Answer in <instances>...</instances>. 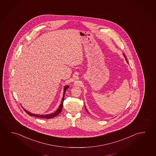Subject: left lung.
I'll use <instances>...</instances> for the list:
<instances>
[{"label": "left lung", "instance_id": "obj_1", "mask_svg": "<svg viewBox=\"0 0 156 156\" xmlns=\"http://www.w3.org/2000/svg\"><path fill=\"white\" fill-rule=\"evenodd\" d=\"M123 55H124V57H125V58H126V61H127V58H126V56H125V55H124V54H123ZM85 109H86V111H87V112H88V111H87V108H85Z\"/></svg>", "mask_w": 156, "mask_h": 156}]
</instances>
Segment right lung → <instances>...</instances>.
<instances>
[{"mask_svg": "<svg viewBox=\"0 0 156 156\" xmlns=\"http://www.w3.org/2000/svg\"><path fill=\"white\" fill-rule=\"evenodd\" d=\"M69 86H66L64 87V92H63V98L62 99V102H61V105L59 106V107L58 108V109L56 110V111L53 113V114H48V115H36V114H32L29 112L28 111H27L26 110H25L24 108H23L24 111L26 112L27 114H28L29 116H34L36 117H39V118H41V119H52L55 117L57 116V115H58L59 114L61 113V111L62 110V108H63V101L64 99V95H65V93L66 90L68 88Z\"/></svg>", "mask_w": 156, "mask_h": 156, "instance_id": "right-lung-1", "label": "right lung"}]
</instances>
